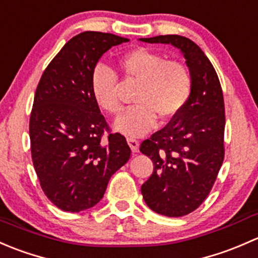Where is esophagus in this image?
Returning a JSON list of instances; mask_svg holds the SVG:
<instances>
[{"instance_id":"1","label":"esophagus","mask_w":258,"mask_h":258,"mask_svg":"<svg viewBox=\"0 0 258 258\" xmlns=\"http://www.w3.org/2000/svg\"><path fill=\"white\" fill-rule=\"evenodd\" d=\"M126 142H128L133 153H138V150H139V142L137 139H134V138H126Z\"/></svg>"}]
</instances>
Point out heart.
Listing matches in <instances>:
<instances>
[{
	"label": "heart",
	"mask_w": 258,
	"mask_h": 258,
	"mask_svg": "<svg viewBox=\"0 0 258 258\" xmlns=\"http://www.w3.org/2000/svg\"><path fill=\"white\" fill-rule=\"evenodd\" d=\"M126 81L139 83L134 102L138 103L114 124L116 132L126 137H142L154 128L158 116L171 120L186 107L192 90L190 72L179 60L165 59L163 54L138 47L118 60ZM90 90L100 109L110 115L123 110L120 84L114 72L97 66L90 76Z\"/></svg>",
	"instance_id": "b5f03b06"
}]
</instances>
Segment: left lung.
I'll return each instance as SVG.
<instances>
[{
    "instance_id": "1",
    "label": "left lung",
    "mask_w": 258,
    "mask_h": 258,
    "mask_svg": "<svg viewBox=\"0 0 258 258\" xmlns=\"http://www.w3.org/2000/svg\"><path fill=\"white\" fill-rule=\"evenodd\" d=\"M140 41L180 49L192 81L186 107L140 145L154 164L142 185L143 199L156 214L180 217L208 198L224 161V94L214 66L191 39L166 34Z\"/></svg>"
}]
</instances>
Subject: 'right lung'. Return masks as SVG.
<instances>
[{
    "label": "right lung",
    "mask_w": 258,
    "mask_h": 258,
    "mask_svg": "<svg viewBox=\"0 0 258 258\" xmlns=\"http://www.w3.org/2000/svg\"><path fill=\"white\" fill-rule=\"evenodd\" d=\"M128 41L102 32L77 34L50 60L37 86L30 118L32 161L43 192L63 211L97 205L111 175L130 158L125 138L111 134L90 90L100 57Z\"/></svg>",
    "instance_id": "obj_1"
}]
</instances>
